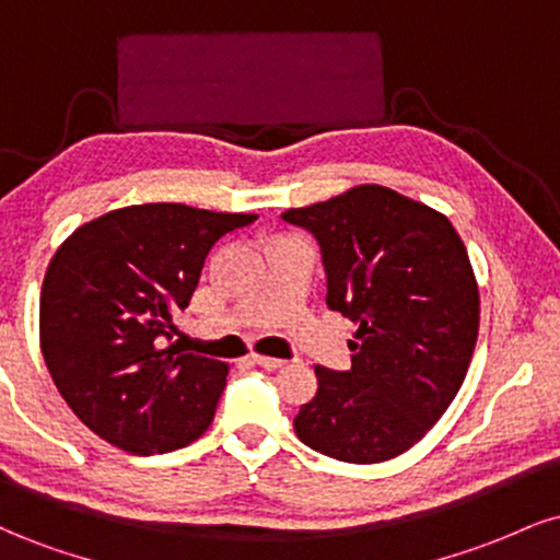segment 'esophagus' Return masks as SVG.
I'll use <instances>...</instances> for the list:
<instances>
[{"mask_svg":"<svg viewBox=\"0 0 560 560\" xmlns=\"http://www.w3.org/2000/svg\"><path fill=\"white\" fill-rule=\"evenodd\" d=\"M253 361L262 365V369H268V371H276V369H281V365H284L281 358H271V355H253Z\"/></svg>","mask_w":560,"mask_h":560,"instance_id":"obj_1","label":"esophagus"}]
</instances>
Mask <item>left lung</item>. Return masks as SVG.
<instances>
[{
    "label": "left lung",
    "mask_w": 560,
    "mask_h": 560,
    "mask_svg": "<svg viewBox=\"0 0 560 560\" xmlns=\"http://www.w3.org/2000/svg\"><path fill=\"white\" fill-rule=\"evenodd\" d=\"M281 218L316 236L326 302L358 324L352 369L316 365L294 432L345 464L395 458L442 419L471 363L479 284L466 244L440 210L378 184Z\"/></svg>",
    "instance_id": "8db88e82"
}]
</instances>
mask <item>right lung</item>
<instances>
[{"label":"right lung","instance_id":"1","mask_svg":"<svg viewBox=\"0 0 560 560\" xmlns=\"http://www.w3.org/2000/svg\"><path fill=\"white\" fill-rule=\"evenodd\" d=\"M255 218L131 205L83 223L57 247L38 307L42 355L62 400L96 436L152 455L205 434L229 365L163 339L213 244Z\"/></svg>","mask_w":560,"mask_h":560}]
</instances>
